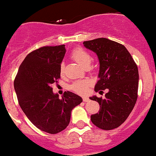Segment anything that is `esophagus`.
Masks as SVG:
<instances>
[{"label": "esophagus", "instance_id": "1", "mask_svg": "<svg viewBox=\"0 0 156 156\" xmlns=\"http://www.w3.org/2000/svg\"><path fill=\"white\" fill-rule=\"evenodd\" d=\"M83 101H84V102H89V101H90V99L88 98H83Z\"/></svg>", "mask_w": 156, "mask_h": 156}]
</instances>
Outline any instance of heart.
<instances>
[{"label":"heart","mask_w":156,"mask_h":156,"mask_svg":"<svg viewBox=\"0 0 156 156\" xmlns=\"http://www.w3.org/2000/svg\"><path fill=\"white\" fill-rule=\"evenodd\" d=\"M70 58L84 68H88L92 60V57L89 52L81 47L75 48L74 49H73L70 54ZM60 73L61 75H64L65 73L64 63H62L60 65ZM90 86H91V83L89 80H77L72 83L70 86V89L79 94L85 95L89 92Z\"/></svg>","instance_id":"b5f03b06"}]
</instances>
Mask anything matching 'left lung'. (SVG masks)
<instances>
[{"label": "left lung", "instance_id": "left-lung-1", "mask_svg": "<svg viewBox=\"0 0 156 156\" xmlns=\"http://www.w3.org/2000/svg\"><path fill=\"white\" fill-rule=\"evenodd\" d=\"M84 46L97 54L100 62L96 92L108 90L105 98H90L98 102L100 110L91 115L94 126L103 130L118 128L127 119L137 99L139 73L135 62L121 43L107 38L84 41Z\"/></svg>", "mask_w": 156, "mask_h": 156}]
</instances>
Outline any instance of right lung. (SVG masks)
Instances as JSON below:
<instances>
[{
    "label": "right lung",
    "mask_w": 156,
    "mask_h": 156,
    "mask_svg": "<svg viewBox=\"0 0 156 156\" xmlns=\"http://www.w3.org/2000/svg\"><path fill=\"white\" fill-rule=\"evenodd\" d=\"M65 45L43 46L32 51L19 66L14 89L19 106L32 124L49 134H57L70 123L71 110L83 99L70 91L62 98L52 91V85L60 79V65Z\"/></svg>",
    "instance_id": "right-lung-1"
}]
</instances>
